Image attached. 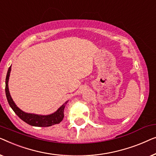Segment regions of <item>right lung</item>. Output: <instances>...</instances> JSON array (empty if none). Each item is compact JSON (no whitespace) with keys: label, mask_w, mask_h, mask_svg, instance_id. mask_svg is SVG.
<instances>
[{"label":"right lung","mask_w":156,"mask_h":156,"mask_svg":"<svg viewBox=\"0 0 156 156\" xmlns=\"http://www.w3.org/2000/svg\"><path fill=\"white\" fill-rule=\"evenodd\" d=\"M11 71V66L8 69L7 75L5 78V95L7 98L8 102L9 103L10 106L15 112V113L20 118V119L27 124L31 125L33 126H39V127H47L50 126L52 125L59 124L63 119L64 115H63V111L66 105L67 104L69 100L66 101L65 103L61 105L59 108L57 109L54 113L50 114L48 115H36V114L32 113H27L21 110L18 107L15 105L14 101L12 99L10 96L9 88H8V80H9L10 73Z\"/></svg>","instance_id":"obj_1"}]
</instances>
